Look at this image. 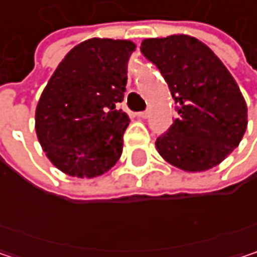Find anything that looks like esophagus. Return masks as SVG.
Here are the masks:
<instances>
[{"mask_svg":"<svg viewBox=\"0 0 257 257\" xmlns=\"http://www.w3.org/2000/svg\"><path fill=\"white\" fill-rule=\"evenodd\" d=\"M137 116H138L140 119H147V117L150 116V111H149V110H146V111H140V113H137Z\"/></svg>","mask_w":257,"mask_h":257,"instance_id":"esophagus-1","label":"esophagus"}]
</instances>
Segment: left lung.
<instances>
[{"label": "left lung", "instance_id": "1", "mask_svg": "<svg viewBox=\"0 0 257 257\" xmlns=\"http://www.w3.org/2000/svg\"><path fill=\"white\" fill-rule=\"evenodd\" d=\"M140 49L159 68L177 104L179 119L156 140L159 155L190 173L219 165L247 129V105L228 68L190 35L147 38Z\"/></svg>", "mask_w": 257, "mask_h": 257}]
</instances>
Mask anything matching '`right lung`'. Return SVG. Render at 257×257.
<instances>
[{"instance_id": "right-lung-1", "label": "right lung", "mask_w": 257, "mask_h": 257, "mask_svg": "<svg viewBox=\"0 0 257 257\" xmlns=\"http://www.w3.org/2000/svg\"><path fill=\"white\" fill-rule=\"evenodd\" d=\"M135 44L90 38L71 49L44 87L35 110L38 141L62 173L92 179L120 158L129 117L119 110Z\"/></svg>"}]
</instances>
